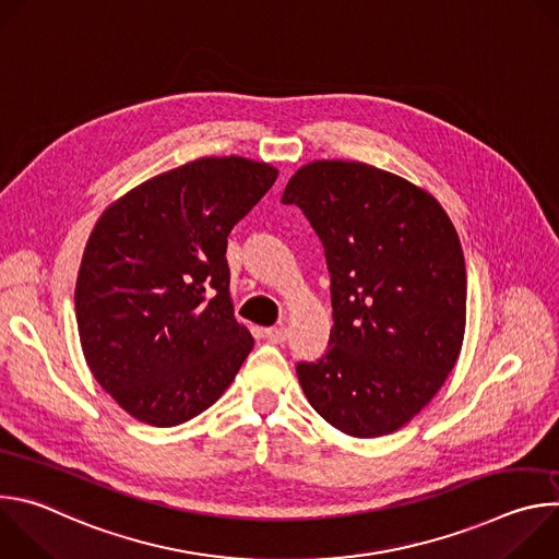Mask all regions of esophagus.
<instances>
[{
    "mask_svg": "<svg viewBox=\"0 0 559 559\" xmlns=\"http://www.w3.org/2000/svg\"><path fill=\"white\" fill-rule=\"evenodd\" d=\"M265 338L270 341V343H276V345H281V343H285L287 341V328H267L265 330Z\"/></svg>",
    "mask_w": 559,
    "mask_h": 559,
    "instance_id": "obj_1",
    "label": "esophagus"
}]
</instances>
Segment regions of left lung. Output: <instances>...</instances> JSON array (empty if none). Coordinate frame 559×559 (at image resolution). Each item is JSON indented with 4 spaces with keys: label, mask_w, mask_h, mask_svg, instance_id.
Returning a JSON list of instances; mask_svg holds the SVG:
<instances>
[{
    "label": "left lung",
    "mask_w": 559,
    "mask_h": 559,
    "mask_svg": "<svg viewBox=\"0 0 559 559\" xmlns=\"http://www.w3.org/2000/svg\"><path fill=\"white\" fill-rule=\"evenodd\" d=\"M281 201L321 236L332 276L328 354L296 365L307 401L347 436L393 433L431 403L462 349L457 231L425 188L360 162H311Z\"/></svg>",
    "instance_id": "1"
}]
</instances>
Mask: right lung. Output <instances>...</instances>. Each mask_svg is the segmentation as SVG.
I'll use <instances>...</instances> for the list:
<instances>
[{
    "mask_svg": "<svg viewBox=\"0 0 559 559\" xmlns=\"http://www.w3.org/2000/svg\"><path fill=\"white\" fill-rule=\"evenodd\" d=\"M276 177L265 162L203 156L132 188L95 223L74 287L79 341L95 380L139 423L192 420L252 352L234 318L227 234Z\"/></svg>",
    "mask_w": 559,
    "mask_h": 559,
    "instance_id": "1",
    "label": "right lung"
}]
</instances>
